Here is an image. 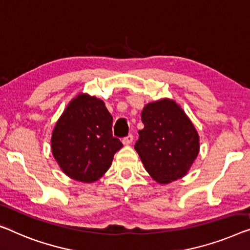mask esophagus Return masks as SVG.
Returning <instances> with one entry per match:
<instances>
[{
	"instance_id": "esophagus-1",
	"label": "esophagus",
	"mask_w": 250,
	"mask_h": 250,
	"mask_svg": "<svg viewBox=\"0 0 250 250\" xmlns=\"http://www.w3.org/2000/svg\"><path fill=\"white\" fill-rule=\"evenodd\" d=\"M132 140H133V136L129 135V136H126V137L124 138V139H122V144H124L125 146H128V145L132 143Z\"/></svg>"
}]
</instances>
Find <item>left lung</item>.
<instances>
[{
	"label": "left lung",
	"instance_id": "1",
	"mask_svg": "<svg viewBox=\"0 0 250 250\" xmlns=\"http://www.w3.org/2000/svg\"><path fill=\"white\" fill-rule=\"evenodd\" d=\"M141 121L135 149L152 180L168 184L184 177L199 155L200 137L180 104L167 98L148 103Z\"/></svg>",
	"mask_w": 250,
	"mask_h": 250
}]
</instances>
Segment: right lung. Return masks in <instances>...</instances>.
I'll return each mask as SVG.
<instances>
[{
    "label": "right lung",
    "instance_id": "1",
    "mask_svg": "<svg viewBox=\"0 0 250 250\" xmlns=\"http://www.w3.org/2000/svg\"><path fill=\"white\" fill-rule=\"evenodd\" d=\"M112 122L105 103L95 96L80 93L68 103L51 133V152L67 176L93 183L106 173L124 147L112 136Z\"/></svg>",
    "mask_w": 250,
    "mask_h": 250
}]
</instances>
